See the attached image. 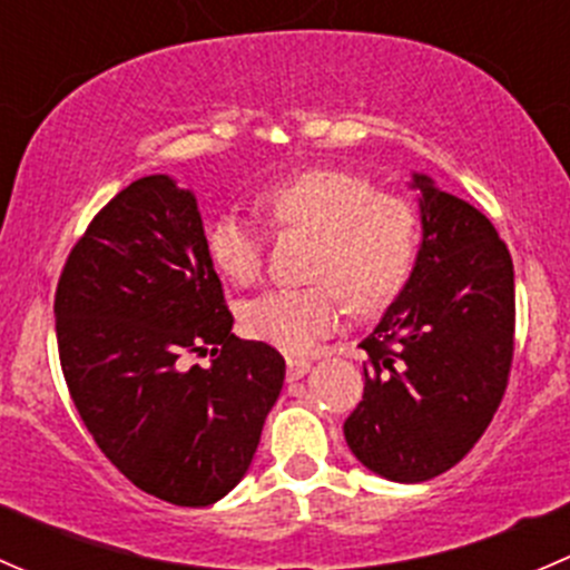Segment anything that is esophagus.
Masks as SVG:
<instances>
[{"instance_id": "1", "label": "esophagus", "mask_w": 570, "mask_h": 570, "mask_svg": "<svg viewBox=\"0 0 570 570\" xmlns=\"http://www.w3.org/2000/svg\"><path fill=\"white\" fill-rule=\"evenodd\" d=\"M308 370H312V364H308L306 358H286V377H289V381H297V377L306 375Z\"/></svg>"}]
</instances>
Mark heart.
<instances>
[{"instance_id": "1", "label": "heart", "mask_w": 570, "mask_h": 570, "mask_svg": "<svg viewBox=\"0 0 570 570\" xmlns=\"http://www.w3.org/2000/svg\"><path fill=\"white\" fill-rule=\"evenodd\" d=\"M256 209L278 232L312 234L308 289H275L243 306L245 333L289 355L312 353L353 312H375L405 286L416 262L419 215L400 195L377 193L364 176L308 168L267 184ZM206 250L226 281L248 286L262 273L264 232L239 212H223L206 228Z\"/></svg>"}]
</instances>
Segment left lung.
<instances>
[{
  "label": "left lung",
  "instance_id": "8db88e82",
  "mask_svg": "<svg viewBox=\"0 0 570 570\" xmlns=\"http://www.w3.org/2000/svg\"><path fill=\"white\" fill-rule=\"evenodd\" d=\"M419 189L422 245L411 278L361 342L364 400L344 422L353 455L392 482H424L463 461L491 424L513 361V258L482 212Z\"/></svg>",
  "mask_w": 570,
  "mask_h": 570
}]
</instances>
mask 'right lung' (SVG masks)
I'll list each match as a JSON object with an SVG mask.
<instances>
[{
  "label": "right lung",
  "mask_w": 570,
  "mask_h": 570,
  "mask_svg": "<svg viewBox=\"0 0 570 570\" xmlns=\"http://www.w3.org/2000/svg\"><path fill=\"white\" fill-rule=\"evenodd\" d=\"M55 320L73 405L126 480L181 508L243 480L286 364L232 333L189 189L165 174L120 189L73 245ZM209 348V367L186 366Z\"/></svg>",
  "instance_id": "1"
}]
</instances>
